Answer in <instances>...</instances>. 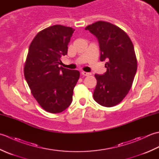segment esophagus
<instances>
[{"instance_id": "34e87169", "label": "esophagus", "mask_w": 159, "mask_h": 159, "mask_svg": "<svg viewBox=\"0 0 159 159\" xmlns=\"http://www.w3.org/2000/svg\"><path fill=\"white\" fill-rule=\"evenodd\" d=\"M82 75L84 76H88L89 75H91V73L89 72H82Z\"/></svg>"}]
</instances>
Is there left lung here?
Returning <instances> with one entry per match:
<instances>
[{"mask_svg":"<svg viewBox=\"0 0 159 159\" xmlns=\"http://www.w3.org/2000/svg\"><path fill=\"white\" fill-rule=\"evenodd\" d=\"M85 30L95 35L99 43L101 61H106L107 72L95 74L97 85L93 98L107 107L119 104L130 89L137 69V58L129 37L118 26L98 21Z\"/></svg>","mask_w":159,"mask_h":159,"instance_id":"obj_1","label":"left lung"}]
</instances>
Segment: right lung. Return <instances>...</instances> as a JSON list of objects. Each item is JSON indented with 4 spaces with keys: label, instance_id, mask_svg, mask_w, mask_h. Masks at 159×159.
Returning a JSON list of instances; mask_svg holds the SVG:
<instances>
[{
    "label": "right lung",
    "instance_id": "right-lung-1",
    "mask_svg": "<svg viewBox=\"0 0 159 159\" xmlns=\"http://www.w3.org/2000/svg\"><path fill=\"white\" fill-rule=\"evenodd\" d=\"M74 31L59 25L50 26L39 32L29 46L24 67L25 79L33 97L49 113H61L70 105L79 79L78 70L59 67Z\"/></svg>",
    "mask_w": 159,
    "mask_h": 159
}]
</instances>
